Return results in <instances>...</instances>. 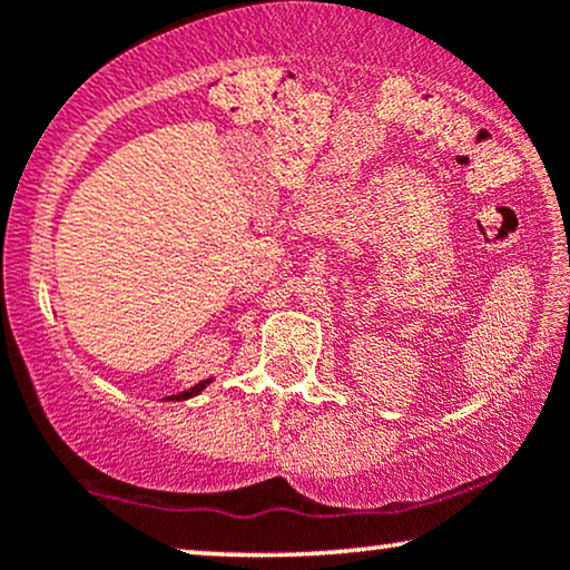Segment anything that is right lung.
<instances>
[{
    "mask_svg": "<svg viewBox=\"0 0 570 570\" xmlns=\"http://www.w3.org/2000/svg\"><path fill=\"white\" fill-rule=\"evenodd\" d=\"M207 384H213V379H207V381H199L197 386H191V389H186V392H181V394H170V396H166V402H181V400H189V396H197L202 389H207Z\"/></svg>",
    "mask_w": 570,
    "mask_h": 570,
    "instance_id": "add662e5",
    "label": "right lung"
}]
</instances>
